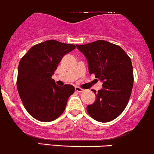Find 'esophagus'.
Segmentation results:
<instances>
[{
  "mask_svg": "<svg viewBox=\"0 0 154 154\" xmlns=\"http://www.w3.org/2000/svg\"><path fill=\"white\" fill-rule=\"evenodd\" d=\"M75 91H77V92L81 93V92H83L84 90L82 89V88H79V87H75Z\"/></svg>",
  "mask_w": 154,
  "mask_h": 154,
  "instance_id": "esophagus-1",
  "label": "esophagus"
}]
</instances>
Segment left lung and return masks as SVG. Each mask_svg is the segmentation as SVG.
<instances>
[{
  "mask_svg": "<svg viewBox=\"0 0 154 154\" xmlns=\"http://www.w3.org/2000/svg\"><path fill=\"white\" fill-rule=\"evenodd\" d=\"M76 48L86 57L89 73L103 82L97 100L87 106L91 118L102 123L118 118L125 109L133 86L130 58L123 48L105 40H97Z\"/></svg>",
  "mask_w": 154,
  "mask_h": 154,
  "instance_id": "left-lung-1",
  "label": "left lung"
}]
</instances>
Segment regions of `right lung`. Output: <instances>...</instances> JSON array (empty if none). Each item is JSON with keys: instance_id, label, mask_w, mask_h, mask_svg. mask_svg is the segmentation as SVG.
Masks as SVG:
<instances>
[{"instance_id": "1", "label": "right lung", "mask_w": 154, "mask_h": 154, "mask_svg": "<svg viewBox=\"0 0 154 154\" xmlns=\"http://www.w3.org/2000/svg\"><path fill=\"white\" fill-rule=\"evenodd\" d=\"M75 48L50 39L33 45L21 59L18 92L26 110L38 121L49 122L58 118L75 91L72 85L60 87L51 79L62 57Z\"/></svg>"}]
</instances>
